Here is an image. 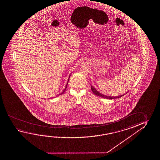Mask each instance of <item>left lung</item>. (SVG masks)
<instances>
[{
  "mask_svg": "<svg viewBox=\"0 0 160 160\" xmlns=\"http://www.w3.org/2000/svg\"><path fill=\"white\" fill-rule=\"evenodd\" d=\"M91 89H92V92H93V93L94 94L96 95L97 96H99V97H102L103 98H105V99H117V98H121V97H123V95H124V94L121 95L119 96H116V97H111V96H107L105 95L102 94V93H100L99 92H98L96 89H95L94 87L92 86H91ZM127 93V92H126V94Z\"/></svg>",
  "mask_w": 160,
  "mask_h": 160,
  "instance_id": "left-lung-1",
  "label": "left lung"
}]
</instances>
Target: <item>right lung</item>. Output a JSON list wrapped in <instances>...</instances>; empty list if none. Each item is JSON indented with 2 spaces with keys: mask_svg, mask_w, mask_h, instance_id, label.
Instances as JSON below:
<instances>
[{
  "mask_svg": "<svg viewBox=\"0 0 160 160\" xmlns=\"http://www.w3.org/2000/svg\"><path fill=\"white\" fill-rule=\"evenodd\" d=\"M70 75L69 76V78H70ZM68 80H69V79H68ZM68 82H67V84H66V87L65 88V89L63 90V91H62V92H61L60 94L58 95H60L62 94H63V93H64V92H65L66 89V88H67V86H68Z\"/></svg>",
  "mask_w": 160,
  "mask_h": 160,
  "instance_id": "obj_1",
  "label": "right lung"
}]
</instances>
